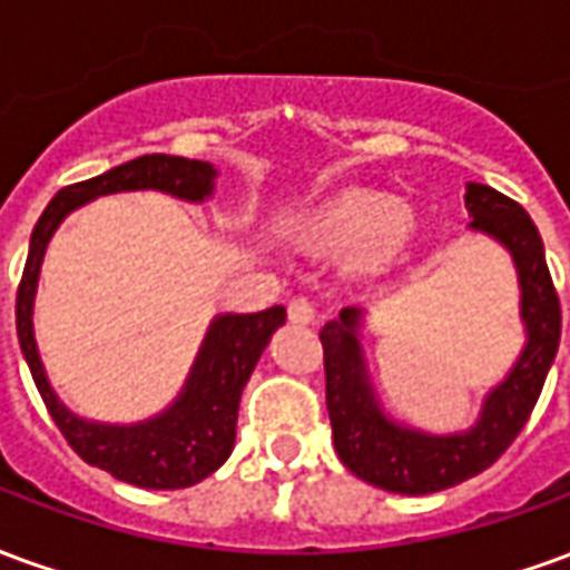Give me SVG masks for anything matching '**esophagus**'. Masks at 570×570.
<instances>
[{"mask_svg": "<svg viewBox=\"0 0 570 570\" xmlns=\"http://www.w3.org/2000/svg\"><path fill=\"white\" fill-rule=\"evenodd\" d=\"M286 314H289V321L293 323H302V326H308V323L317 321V311L311 305L308 298H293L289 305H286Z\"/></svg>", "mask_w": 570, "mask_h": 570, "instance_id": "obj_1", "label": "esophagus"}]
</instances>
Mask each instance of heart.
<instances>
[{"label": "heart", "instance_id": "heart-1", "mask_svg": "<svg viewBox=\"0 0 570 570\" xmlns=\"http://www.w3.org/2000/svg\"><path fill=\"white\" fill-rule=\"evenodd\" d=\"M419 235V219L403 200L382 191L351 188L311 207L298 219L296 237L305 247L345 256L347 272L379 277L406 259Z\"/></svg>", "mask_w": 570, "mask_h": 570}]
</instances>
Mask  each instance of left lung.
<instances>
[{"mask_svg": "<svg viewBox=\"0 0 570 570\" xmlns=\"http://www.w3.org/2000/svg\"><path fill=\"white\" fill-rule=\"evenodd\" d=\"M464 207L470 228L498 240L515 265L519 277V317L525 326V347L501 384H494L473 428L458 433H428L394 421L372 387L366 354L360 342L363 308L342 314L321 330L326 366V409L333 424L335 452L342 464L370 485L394 494H433L476 476L501 458L525 428L550 372L562 308L552 286L543 240L515 200L482 183H466Z\"/></svg>", "mask_w": 570, "mask_h": 570, "instance_id": "left-lung-1", "label": "left lung"}]
</instances>
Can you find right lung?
I'll use <instances>...</instances> for the list:
<instances>
[{"label": "right lung", "mask_w": 570, "mask_h": 570, "mask_svg": "<svg viewBox=\"0 0 570 570\" xmlns=\"http://www.w3.org/2000/svg\"><path fill=\"white\" fill-rule=\"evenodd\" d=\"M146 188L200 204L216 188V167L207 161H188L179 155H140L94 179L60 188L32 228L30 253L18 286V338L45 406L81 461L140 489H188L219 470L235 449L237 406L244 384L272 342L274 330L284 326L286 311L274 305L259 314H216L183 391L164 412L137 424L88 421L67 409L48 382L32 333V305L45 249L60 223L72 210H79L81 204L100 195Z\"/></svg>", "instance_id": "add662e5"}]
</instances>
